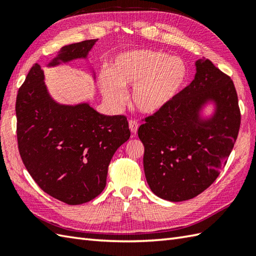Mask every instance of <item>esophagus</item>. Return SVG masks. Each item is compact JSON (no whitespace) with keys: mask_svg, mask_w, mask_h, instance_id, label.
I'll return each mask as SVG.
<instances>
[{"mask_svg":"<svg viewBox=\"0 0 256 256\" xmlns=\"http://www.w3.org/2000/svg\"><path fill=\"white\" fill-rule=\"evenodd\" d=\"M128 126H130V130H131L132 132V136H135L138 133V121H135V120H131V121L128 122Z\"/></svg>","mask_w":256,"mask_h":256,"instance_id":"esophagus-1","label":"esophagus"}]
</instances>
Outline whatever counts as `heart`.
I'll return each mask as SVG.
<instances>
[{
  "label": "heart",
  "instance_id": "b5f03b06",
  "mask_svg": "<svg viewBox=\"0 0 256 256\" xmlns=\"http://www.w3.org/2000/svg\"><path fill=\"white\" fill-rule=\"evenodd\" d=\"M188 79V66L182 58L166 52L138 50L121 52L110 68L102 69L98 78L106 101L121 108L131 88L133 106L143 114L162 110L179 94Z\"/></svg>",
  "mask_w": 256,
  "mask_h": 256
}]
</instances>
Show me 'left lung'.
I'll use <instances>...</instances> for the list:
<instances>
[{
    "instance_id": "left-lung-1",
    "label": "left lung",
    "mask_w": 256,
    "mask_h": 256,
    "mask_svg": "<svg viewBox=\"0 0 256 256\" xmlns=\"http://www.w3.org/2000/svg\"><path fill=\"white\" fill-rule=\"evenodd\" d=\"M194 79L138 128L144 172L152 192L168 201L194 198L226 164L240 130L233 81L209 59L194 62ZM208 104L214 111L202 114Z\"/></svg>"
}]
</instances>
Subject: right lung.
Here are the masks:
<instances>
[{"instance_id": "obj_1", "label": "right lung", "mask_w": 256, "mask_h": 256, "mask_svg": "<svg viewBox=\"0 0 256 256\" xmlns=\"http://www.w3.org/2000/svg\"><path fill=\"white\" fill-rule=\"evenodd\" d=\"M98 40L60 48L47 67L86 59ZM94 79V72H92ZM44 70L35 64L16 98L18 150L32 178L67 204L96 198L106 184L108 167L130 138L124 116H104L89 102L62 104L52 98Z\"/></svg>"}]
</instances>
